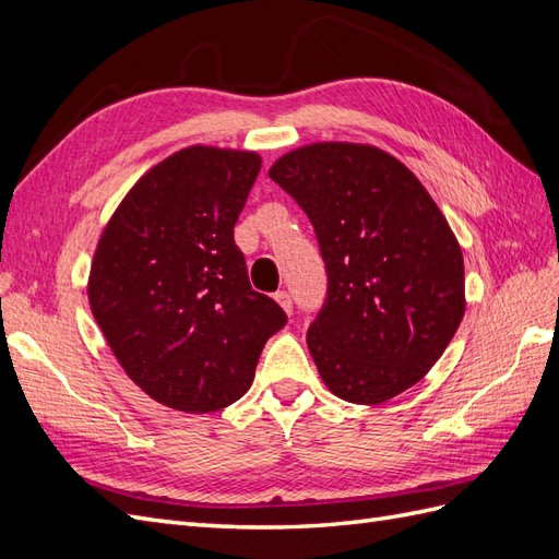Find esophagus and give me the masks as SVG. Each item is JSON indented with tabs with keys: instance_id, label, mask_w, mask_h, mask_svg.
<instances>
[{
	"instance_id": "34e87169",
	"label": "esophagus",
	"mask_w": 559,
	"mask_h": 559,
	"mask_svg": "<svg viewBox=\"0 0 559 559\" xmlns=\"http://www.w3.org/2000/svg\"><path fill=\"white\" fill-rule=\"evenodd\" d=\"M275 300L280 302V308H282L286 314L294 312V300H292V294H289V292H277V294H275Z\"/></svg>"
}]
</instances>
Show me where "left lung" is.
<instances>
[{"label": "left lung", "instance_id": "left-lung-1", "mask_svg": "<svg viewBox=\"0 0 559 559\" xmlns=\"http://www.w3.org/2000/svg\"><path fill=\"white\" fill-rule=\"evenodd\" d=\"M267 177L308 214L326 265V300L308 329L321 380L361 405L417 384L466 308L462 249L433 198L370 144L300 146Z\"/></svg>", "mask_w": 559, "mask_h": 559}]
</instances>
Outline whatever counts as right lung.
<instances>
[{"label":"right lung","instance_id":"right-lung-1","mask_svg":"<svg viewBox=\"0 0 559 559\" xmlns=\"http://www.w3.org/2000/svg\"><path fill=\"white\" fill-rule=\"evenodd\" d=\"M259 170L253 151L181 148L132 186L99 235L93 317L128 378L167 408L212 413L245 396L286 324L251 289L233 238Z\"/></svg>","mask_w":559,"mask_h":559}]
</instances>
